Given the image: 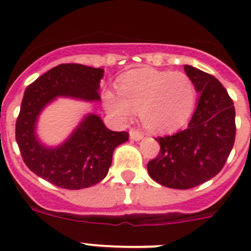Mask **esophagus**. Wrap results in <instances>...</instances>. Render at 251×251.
I'll return each instance as SVG.
<instances>
[{
  "mask_svg": "<svg viewBox=\"0 0 251 251\" xmlns=\"http://www.w3.org/2000/svg\"><path fill=\"white\" fill-rule=\"evenodd\" d=\"M129 137L133 141H141V139L145 137V134H143V132H141V130L132 128V129L129 130Z\"/></svg>",
  "mask_w": 251,
  "mask_h": 251,
  "instance_id": "1",
  "label": "esophagus"
}]
</instances>
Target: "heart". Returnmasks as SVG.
Here are the masks:
<instances>
[{"instance_id":"obj_1","label":"heart","mask_w":251,"mask_h":251,"mask_svg":"<svg viewBox=\"0 0 251 251\" xmlns=\"http://www.w3.org/2000/svg\"><path fill=\"white\" fill-rule=\"evenodd\" d=\"M119 97L104 95L106 110L127 121L141 113L143 123L156 132H171L187 123L194 113L197 92L191 77L183 73L142 68L129 73L118 85Z\"/></svg>"}]
</instances>
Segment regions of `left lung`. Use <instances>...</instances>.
Instances as JSON below:
<instances>
[{
  "label": "left lung",
  "instance_id": "obj_1",
  "mask_svg": "<svg viewBox=\"0 0 251 251\" xmlns=\"http://www.w3.org/2000/svg\"><path fill=\"white\" fill-rule=\"evenodd\" d=\"M199 93L196 110L185 130L159 137L158 156L148 162V175L157 183L187 190L216 176L235 142V108L223 84L200 69L185 65Z\"/></svg>",
  "mask_w": 251,
  "mask_h": 251
}]
</instances>
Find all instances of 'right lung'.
Instances as JSON below:
<instances>
[{"label": "right lung", "mask_w": 251, "mask_h": 251, "mask_svg": "<svg viewBox=\"0 0 251 251\" xmlns=\"http://www.w3.org/2000/svg\"><path fill=\"white\" fill-rule=\"evenodd\" d=\"M104 76L100 68L61 64L26 88L16 122V142L24 162L35 175L57 187L80 190L97 185L108 175L115 147L128 141L127 132H113L99 115L88 113L59 146L37 136V121L57 98L99 101Z\"/></svg>", "instance_id": "add662e5"}]
</instances>
